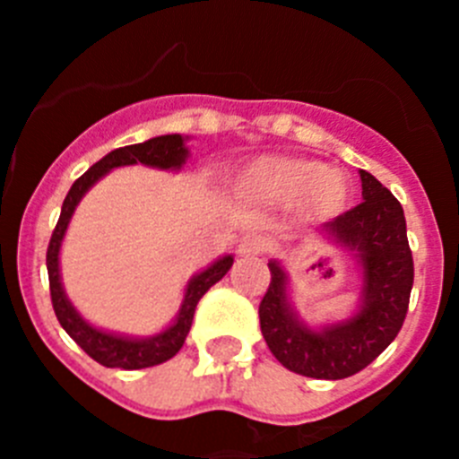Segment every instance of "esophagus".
<instances>
[{"mask_svg": "<svg viewBox=\"0 0 459 459\" xmlns=\"http://www.w3.org/2000/svg\"><path fill=\"white\" fill-rule=\"evenodd\" d=\"M266 253V238L259 234H248L238 243V255L241 257H262Z\"/></svg>", "mask_w": 459, "mask_h": 459, "instance_id": "obj_1", "label": "esophagus"}]
</instances>
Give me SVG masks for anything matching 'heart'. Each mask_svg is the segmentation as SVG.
Masks as SVG:
<instances>
[{
  "mask_svg": "<svg viewBox=\"0 0 459 459\" xmlns=\"http://www.w3.org/2000/svg\"><path fill=\"white\" fill-rule=\"evenodd\" d=\"M243 188L264 200L290 204L301 200L306 216L331 221L350 202V179L312 158H264L243 174Z\"/></svg>",
  "mask_w": 459,
  "mask_h": 459,
  "instance_id": "1",
  "label": "heart"
}]
</instances>
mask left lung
<instances>
[{
    "instance_id": "left-lung-1",
    "label": "left lung",
    "mask_w": 459,
    "mask_h": 459,
    "mask_svg": "<svg viewBox=\"0 0 459 459\" xmlns=\"http://www.w3.org/2000/svg\"><path fill=\"white\" fill-rule=\"evenodd\" d=\"M363 202L322 227L356 250L363 264V307L350 322L310 331L287 303V275L271 262V282L259 303V326L271 354L296 375L344 379L368 368L397 338L407 317L413 257L400 202L370 172L360 169Z\"/></svg>"
}]
</instances>
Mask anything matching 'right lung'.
I'll return each mask as SVG.
<instances>
[{
  "mask_svg": "<svg viewBox=\"0 0 459 459\" xmlns=\"http://www.w3.org/2000/svg\"><path fill=\"white\" fill-rule=\"evenodd\" d=\"M186 156H188V149L184 147V137L181 135L152 137V140L140 142V144H128V147L115 149V152H109L105 158H100L99 163L91 165V168L71 186L66 200H64L62 216L56 221V227L50 237V246H48L46 255L52 307H55V315L56 319H59V324L64 326V331H66V333L71 335V338L75 340L96 363H100V366L105 368L142 370V368L160 366V363L169 360L172 356H177V351L184 347L186 335H188L190 324H193L195 307H197L202 296H204L206 291L216 285L218 280L230 271L234 259L227 255V257L218 259L216 264L209 266V269L202 271L200 275H195V278L190 280L188 290H186L184 306H181L179 310V317H177V322H174L168 331L147 340L119 338V335L103 333L99 328L89 326L78 312H75V307L68 303L66 294H64L62 290V280H59V246H62L64 232H66L68 221H71L73 211H75L78 202L82 200V195L112 168H121V165L133 163L152 165V168L160 169L181 168Z\"/></svg>",
  "mask_w": 459,
  "mask_h": 459,
  "instance_id": "right-lung-1",
  "label": "right lung"
}]
</instances>
